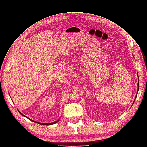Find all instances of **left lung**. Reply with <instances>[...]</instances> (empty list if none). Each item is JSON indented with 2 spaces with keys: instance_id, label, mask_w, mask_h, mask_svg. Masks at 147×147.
Listing matches in <instances>:
<instances>
[{
  "instance_id": "obj_1",
  "label": "left lung",
  "mask_w": 147,
  "mask_h": 147,
  "mask_svg": "<svg viewBox=\"0 0 147 147\" xmlns=\"http://www.w3.org/2000/svg\"><path fill=\"white\" fill-rule=\"evenodd\" d=\"M138 90H139V80H138V89H137V93L138 92ZM136 97H137V96H136ZM136 98H135V100H134V101L133 102V104H134V101L136 100Z\"/></svg>"
}]
</instances>
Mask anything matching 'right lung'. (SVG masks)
<instances>
[{
  "mask_svg": "<svg viewBox=\"0 0 147 147\" xmlns=\"http://www.w3.org/2000/svg\"><path fill=\"white\" fill-rule=\"evenodd\" d=\"M18 112L22 115V116H25V117H26V118H27L28 119H29V120L30 121H31L32 122H35V123H39V124H40V125H46V126H48V125H53V124H54V123H57V122H58V121H59V120H58V121H55V122H53V123H39V122H36V121H33V120H32V119H29V118H28V117H26V116H25V115H24L22 113H21L19 111H18Z\"/></svg>",
  "mask_w": 147,
  "mask_h": 147,
  "instance_id": "add662e5",
  "label": "right lung"
}]
</instances>
